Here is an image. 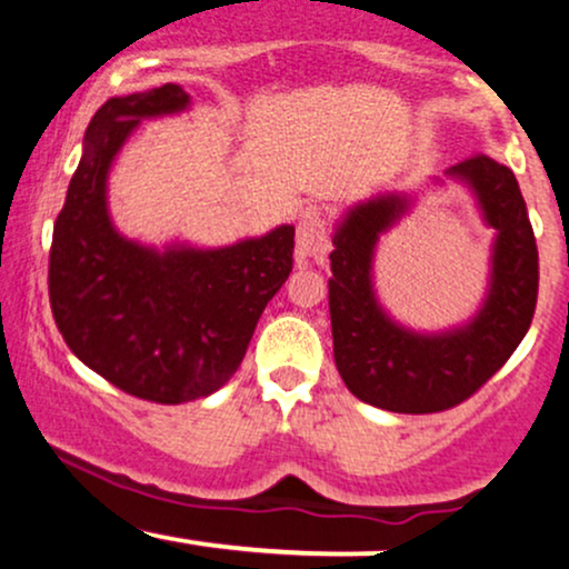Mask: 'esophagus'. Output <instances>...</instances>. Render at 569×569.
<instances>
[{
  "label": "esophagus",
  "instance_id": "obj_1",
  "mask_svg": "<svg viewBox=\"0 0 569 569\" xmlns=\"http://www.w3.org/2000/svg\"><path fill=\"white\" fill-rule=\"evenodd\" d=\"M331 251L329 224L318 206H302L297 213V257L299 262H323Z\"/></svg>",
  "mask_w": 569,
  "mask_h": 569
}]
</instances>
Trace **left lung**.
Segmentation results:
<instances>
[{
  "instance_id": "left-lung-1",
  "label": "left lung",
  "mask_w": 569,
  "mask_h": 569,
  "mask_svg": "<svg viewBox=\"0 0 569 569\" xmlns=\"http://www.w3.org/2000/svg\"><path fill=\"white\" fill-rule=\"evenodd\" d=\"M473 194L495 230L487 291L466 323L417 331L385 310L375 286L377 243L415 206L417 194L385 192L356 202L335 224L329 278L335 363L363 403L398 415H430L466 401L511 358L538 302V246L511 168L476 154L441 179Z\"/></svg>"
}]
</instances>
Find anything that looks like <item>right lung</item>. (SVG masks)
Masks as SVG:
<instances>
[{
  "label": "right lung",
  "mask_w": 569,
  "mask_h": 569,
  "mask_svg": "<svg viewBox=\"0 0 569 569\" xmlns=\"http://www.w3.org/2000/svg\"><path fill=\"white\" fill-rule=\"evenodd\" d=\"M181 84L109 98L82 139L53 227L50 307L77 358L154 403L211 396L238 371L267 302L291 272L293 227L202 248L126 238L109 213V173L143 120L187 112Z\"/></svg>",
  "instance_id": "right-lung-1"
}]
</instances>
